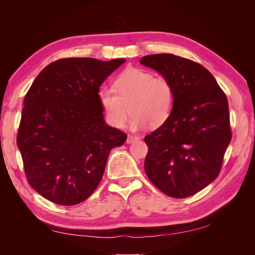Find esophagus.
Listing matches in <instances>:
<instances>
[{
	"label": "esophagus",
	"mask_w": 255,
	"mask_h": 255,
	"mask_svg": "<svg viewBox=\"0 0 255 255\" xmlns=\"http://www.w3.org/2000/svg\"><path fill=\"white\" fill-rule=\"evenodd\" d=\"M138 139H139V137L134 136V135H128V139H127V143H132V142H134V141H136Z\"/></svg>",
	"instance_id": "34e87169"
}]
</instances>
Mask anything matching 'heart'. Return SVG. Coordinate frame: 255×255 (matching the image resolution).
I'll return each instance as SVG.
<instances>
[{"label":"heart","mask_w":255,"mask_h":255,"mask_svg":"<svg viewBox=\"0 0 255 255\" xmlns=\"http://www.w3.org/2000/svg\"><path fill=\"white\" fill-rule=\"evenodd\" d=\"M114 88L103 87L98 92L107 122L114 128L125 127L130 113V128L134 130L148 126L158 128L172 114L175 90L164 76L128 67L116 78Z\"/></svg>","instance_id":"1"}]
</instances>
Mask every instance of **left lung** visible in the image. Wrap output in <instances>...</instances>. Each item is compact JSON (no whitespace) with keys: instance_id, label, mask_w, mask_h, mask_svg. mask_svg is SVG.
<instances>
[{"instance_id":"8db88e82","label":"left lung","mask_w":255,"mask_h":255,"mask_svg":"<svg viewBox=\"0 0 255 255\" xmlns=\"http://www.w3.org/2000/svg\"><path fill=\"white\" fill-rule=\"evenodd\" d=\"M175 90L169 119L144 137V171L169 197L187 198L218 176L232 138L228 99L212 73L196 61L173 55L143 56Z\"/></svg>"}]
</instances>
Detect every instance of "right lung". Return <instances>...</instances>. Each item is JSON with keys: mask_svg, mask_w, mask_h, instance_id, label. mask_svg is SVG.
Segmentation results:
<instances>
[{"mask_svg": "<svg viewBox=\"0 0 255 255\" xmlns=\"http://www.w3.org/2000/svg\"><path fill=\"white\" fill-rule=\"evenodd\" d=\"M125 58H61L38 74L24 98L17 144L28 184L59 205L85 201L110 152L127 134L107 126L98 92Z\"/></svg>", "mask_w": 255, "mask_h": 255, "instance_id": "add662e5", "label": "right lung"}]
</instances>
